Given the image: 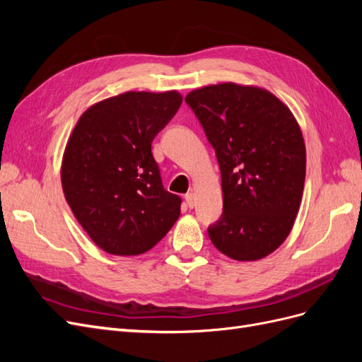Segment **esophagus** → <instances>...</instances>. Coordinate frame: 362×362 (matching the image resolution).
Here are the masks:
<instances>
[{
    "instance_id": "esophagus-1",
    "label": "esophagus",
    "mask_w": 362,
    "mask_h": 362,
    "mask_svg": "<svg viewBox=\"0 0 362 362\" xmlns=\"http://www.w3.org/2000/svg\"><path fill=\"white\" fill-rule=\"evenodd\" d=\"M185 202H187V205L190 206V208H193L194 205H196V196H194V193H187L185 194Z\"/></svg>"
}]
</instances>
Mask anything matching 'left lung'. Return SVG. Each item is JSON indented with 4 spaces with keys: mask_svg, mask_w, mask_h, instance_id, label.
I'll use <instances>...</instances> for the list:
<instances>
[{
    "mask_svg": "<svg viewBox=\"0 0 362 362\" xmlns=\"http://www.w3.org/2000/svg\"><path fill=\"white\" fill-rule=\"evenodd\" d=\"M216 151L223 213L208 226L213 245L237 261H255L290 234L305 184L300 128L275 95L223 83L185 96Z\"/></svg>",
    "mask_w": 362,
    "mask_h": 362,
    "instance_id": "8db88e82",
    "label": "left lung"
}]
</instances>
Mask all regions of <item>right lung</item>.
I'll return each instance as SVG.
<instances>
[{
	"label": "right lung",
	"instance_id": "right-lung-1",
	"mask_svg": "<svg viewBox=\"0 0 362 362\" xmlns=\"http://www.w3.org/2000/svg\"><path fill=\"white\" fill-rule=\"evenodd\" d=\"M181 103L175 90L127 92L87 108L72 131L62 164L64 198L108 254H144L180 217L182 201L163 187L151 145Z\"/></svg>",
	"mask_w": 362,
	"mask_h": 362
}]
</instances>
